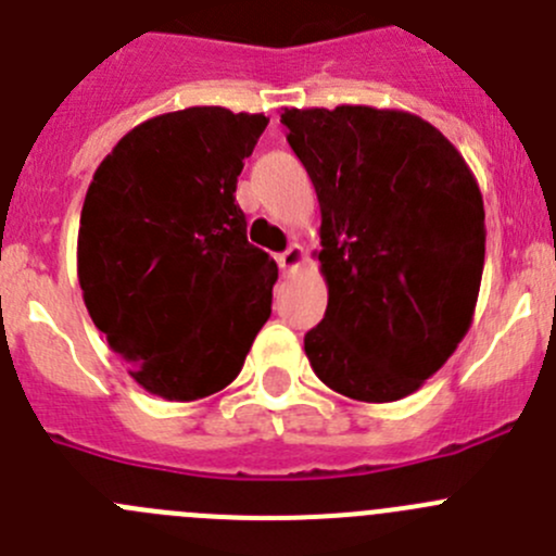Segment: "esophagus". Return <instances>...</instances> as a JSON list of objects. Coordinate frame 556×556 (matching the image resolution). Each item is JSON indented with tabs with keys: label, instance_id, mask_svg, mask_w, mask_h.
<instances>
[{
	"label": "esophagus",
	"instance_id": "esophagus-1",
	"mask_svg": "<svg viewBox=\"0 0 556 556\" xmlns=\"http://www.w3.org/2000/svg\"><path fill=\"white\" fill-rule=\"evenodd\" d=\"M303 262H305V248L300 245V242H292V245L278 256V267H281L283 273H292V269H298Z\"/></svg>",
	"mask_w": 556,
	"mask_h": 556
}]
</instances>
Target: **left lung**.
<instances>
[{
  "mask_svg": "<svg viewBox=\"0 0 556 556\" xmlns=\"http://www.w3.org/2000/svg\"><path fill=\"white\" fill-rule=\"evenodd\" d=\"M281 123L321 210L327 311L305 332L311 368L346 399H406L472 325L485 258L478 179L409 111L283 109Z\"/></svg>",
  "mask_w": 556,
  "mask_h": 556,
  "instance_id": "left-lung-1",
  "label": "left lung"
}]
</instances>
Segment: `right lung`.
I'll return each mask as SVG.
<instances>
[{
  "mask_svg": "<svg viewBox=\"0 0 556 556\" xmlns=\"http://www.w3.org/2000/svg\"><path fill=\"white\" fill-rule=\"evenodd\" d=\"M267 116L224 105L157 114L116 141L78 226L84 305L130 377L166 401L218 393L242 371L278 267L235 202Z\"/></svg>",
  "mask_w": 556,
  "mask_h": 556,
  "instance_id": "1",
  "label": "right lung"
}]
</instances>
